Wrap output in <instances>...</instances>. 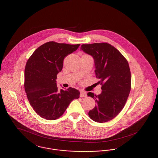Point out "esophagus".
Returning a JSON list of instances; mask_svg holds the SVG:
<instances>
[{"instance_id": "34e87169", "label": "esophagus", "mask_w": 158, "mask_h": 158, "mask_svg": "<svg viewBox=\"0 0 158 158\" xmlns=\"http://www.w3.org/2000/svg\"><path fill=\"white\" fill-rule=\"evenodd\" d=\"M87 94L84 91H81V94H80V97H86Z\"/></svg>"}]
</instances>
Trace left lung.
<instances>
[{"mask_svg": "<svg viewBox=\"0 0 158 158\" xmlns=\"http://www.w3.org/2000/svg\"><path fill=\"white\" fill-rule=\"evenodd\" d=\"M81 48L93 57L96 77L102 85L101 94L88 93L97 103L88 115L98 123L111 120L124 108L131 90V72L127 60L106 43L82 44Z\"/></svg>", "mask_w": 158, "mask_h": 158, "instance_id": "left-lung-1", "label": "left lung"}]
</instances>
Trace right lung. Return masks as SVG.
Here are the masks:
<instances>
[{
  "label": "right lung",
  "instance_id": "add662e5",
  "mask_svg": "<svg viewBox=\"0 0 158 158\" xmlns=\"http://www.w3.org/2000/svg\"><path fill=\"white\" fill-rule=\"evenodd\" d=\"M79 45L47 42L36 49L27 61L25 90L31 106L41 117L48 120L59 118L70 103L79 97L80 92L70 87L59 91L56 81L64 59Z\"/></svg>",
  "mask_w": 158,
  "mask_h": 158
}]
</instances>
